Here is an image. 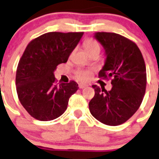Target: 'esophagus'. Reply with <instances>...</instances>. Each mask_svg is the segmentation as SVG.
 <instances>
[{"label": "esophagus", "instance_id": "obj_1", "mask_svg": "<svg viewBox=\"0 0 159 159\" xmlns=\"http://www.w3.org/2000/svg\"><path fill=\"white\" fill-rule=\"evenodd\" d=\"M86 86H87V85H86V84H83V83L78 84V87H79L80 89H83V88L86 87Z\"/></svg>", "mask_w": 159, "mask_h": 159}]
</instances>
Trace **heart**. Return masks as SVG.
<instances>
[{
    "instance_id": "1",
    "label": "heart",
    "mask_w": 159,
    "mask_h": 159,
    "mask_svg": "<svg viewBox=\"0 0 159 159\" xmlns=\"http://www.w3.org/2000/svg\"><path fill=\"white\" fill-rule=\"evenodd\" d=\"M84 47L85 49L90 55L93 54H99L100 51H101V46H100L99 43L97 42L95 39H88L84 43ZM92 76V71L90 70H77L75 73V77L77 79L82 81V82H86L90 79Z\"/></svg>"
}]
</instances>
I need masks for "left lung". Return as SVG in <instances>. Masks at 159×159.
<instances>
[{
    "mask_svg": "<svg viewBox=\"0 0 159 159\" xmlns=\"http://www.w3.org/2000/svg\"><path fill=\"white\" fill-rule=\"evenodd\" d=\"M106 52L107 59L98 77L111 80L107 91L96 85L89 102L91 115L102 124L116 126L131 118L141 106L146 88V68L135 43L120 34L97 32L94 35Z\"/></svg>",
    "mask_w": 159,
    "mask_h": 159,
    "instance_id": "1",
    "label": "left lung"
}]
</instances>
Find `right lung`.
Segmentation results:
<instances>
[{
	"instance_id": "right-lung-1",
	"label": "right lung",
	"mask_w": 159,
	"mask_h": 159,
	"mask_svg": "<svg viewBox=\"0 0 159 159\" xmlns=\"http://www.w3.org/2000/svg\"><path fill=\"white\" fill-rule=\"evenodd\" d=\"M84 32H48L32 39L24 51L16 72V90L21 104L33 118L52 120L67 109L78 90L74 81L57 83L54 71L67 62Z\"/></svg>"
}]
</instances>
